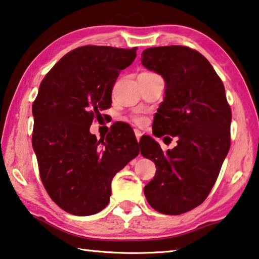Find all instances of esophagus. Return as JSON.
Returning a JSON list of instances; mask_svg holds the SVG:
<instances>
[{"label": "esophagus", "mask_w": 259, "mask_h": 259, "mask_svg": "<svg viewBox=\"0 0 259 259\" xmlns=\"http://www.w3.org/2000/svg\"><path fill=\"white\" fill-rule=\"evenodd\" d=\"M134 134H135V138H137L138 142L140 141V138H141V135H142V133L140 132V131H139V130H134Z\"/></svg>", "instance_id": "obj_1"}]
</instances>
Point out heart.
I'll return each instance as SVG.
<instances>
[{
    "instance_id": "obj_1",
    "label": "heart",
    "mask_w": 259,
    "mask_h": 259,
    "mask_svg": "<svg viewBox=\"0 0 259 259\" xmlns=\"http://www.w3.org/2000/svg\"><path fill=\"white\" fill-rule=\"evenodd\" d=\"M135 121H137L138 124H143V121L145 120H143V118H141V117H137L135 118Z\"/></svg>"
}]
</instances>
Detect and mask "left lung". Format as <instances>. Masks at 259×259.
I'll use <instances>...</instances> for the list:
<instances>
[{"instance_id": "8db88e82", "label": "left lung", "mask_w": 259, "mask_h": 259, "mask_svg": "<svg viewBox=\"0 0 259 259\" xmlns=\"http://www.w3.org/2000/svg\"><path fill=\"white\" fill-rule=\"evenodd\" d=\"M141 57L165 82L153 134L177 137L166 153L148 135L139 142L142 156L156 165L145 196L157 212L180 215L200 205L215 184L230 147L232 111L224 83L199 52L174 45L147 49Z\"/></svg>"}]
</instances>
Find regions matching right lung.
<instances>
[{
  "label": "right lung",
  "mask_w": 259,
  "mask_h": 259,
  "mask_svg": "<svg viewBox=\"0 0 259 259\" xmlns=\"http://www.w3.org/2000/svg\"><path fill=\"white\" fill-rule=\"evenodd\" d=\"M137 50L78 47L61 58L39 87L32 146L47 193L67 213L85 217L105 208L114 175L140 152L126 124L101 140L89 131L94 118L111 106L114 82Z\"/></svg>",
  "instance_id": "add662e5"
}]
</instances>
